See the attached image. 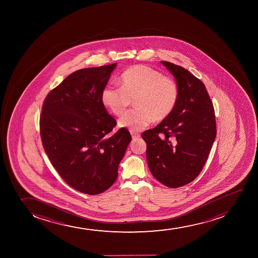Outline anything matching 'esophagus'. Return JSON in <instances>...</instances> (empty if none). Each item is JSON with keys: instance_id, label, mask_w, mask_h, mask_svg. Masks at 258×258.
I'll return each mask as SVG.
<instances>
[{"instance_id": "1", "label": "esophagus", "mask_w": 258, "mask_h": 258, "mask_svg": "<svg viewBox=\"0 0 258 258\" xmlns=\"http://www.w3.org/2000/svg\"><path fill=\"white\" fill-rule=\"evenodd\" d=\"M131 135H132V138L134 139V140H136L138 138H140V135L139 134H137L134 131H131Z\"/></svg>"}]
</instances>
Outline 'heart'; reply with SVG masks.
Wrapping results in <instances>:
<instances>
[{
	"label": "heart",
	"instance_id": "heart-1",
	"mask_svg": "<svg viewBox=\"0 0 258 258\" xmlns=\"http://www.w3.org/2000/svg\"><path fill=\"white\" fill-rule=\"evenodd\" d=\"M121 87L107 84L101 91V102L113 115L121 116L133 100L137 108L119 118L118 124L132 131L142 130L163 121L175 109L179 89L175 81L149 66H132L120 76Z\"/></svg>",
	"mask_w": 258,
	"mask_h": 258
}]
</instances>
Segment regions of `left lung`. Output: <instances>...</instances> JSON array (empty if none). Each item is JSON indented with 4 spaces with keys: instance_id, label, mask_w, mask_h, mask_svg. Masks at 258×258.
<instances>
[{
    "instance_id": "8db88e82",
    "label": "left lung",
    "mask_w": 258,
    "mask_h": 258,
    "mask_svg": "<svg viewBox=\"0 0 258 258\" xmlns=\"http://www.w3.org/2000/svg\"><path fill=\"white\" fill-rule=\"evenodd\" d=\"M175 77L179 98L175 109L142 138L149 169L167 187L194 181L208 160L216 138L213 105L202 81L181 66L161 61Z\"/></svg>"
}]
</instances>
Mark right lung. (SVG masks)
<instances>
[{"mask_svg": "<svg viewBox=\"0 0 258 258\" xmlns=\"http://www.w3.org/2000/svg\"><path fill=\"white\" fill-rule=\"evenodd\" d=\"M117 63L82 69L46 95L39 118L42 144L62 180L95 196L108 189L132 140L101 102V91Z\"/></svg>", "mask_w": 258, "mask_h": 258, "instance_id": "1", "label": "right lung"}]
</instances>
